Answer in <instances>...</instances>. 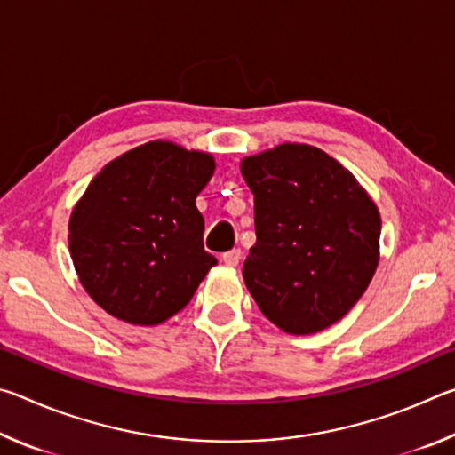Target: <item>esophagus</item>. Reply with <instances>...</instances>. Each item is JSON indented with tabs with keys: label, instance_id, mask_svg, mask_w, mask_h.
<instances>
[{
	"label": "esophagus",
	"instance_id": "1",
	"mask_svg": "<svg viewBox=\"0 0 455 455\" xmlns=\"http://www.w3.org/2000/svg\"><path fill=\"white\" fill-rule=\"evenodd\" d=\"M241 257H243L241 249L227 251V252H222V263L228 265V267H236L238 263H241Z\"/></svg>",
	"mask_w": 455,
	"mask_h": 455
}]
</instances>
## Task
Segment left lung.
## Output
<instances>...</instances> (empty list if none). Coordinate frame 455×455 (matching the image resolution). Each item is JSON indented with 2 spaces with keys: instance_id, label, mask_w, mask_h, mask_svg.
<instances>
[{
  "instance_id": "1",
  "label": "left lung",
  "mask_w": 455,
  "mask_h": 455,
  "mask_svg": "<svg viewBox=\"0 0 455 455\" xmlns=\"http://www.w3.org/2000/svg\"><path fill=\"white\" fill-rule=\"evenodd\" d=\"M257 243L243 276L276 327L309 335L363 295L379 260L381 219L349 171L315 146L281 144L243 160Z\"/></svg>"
}]
</instances>
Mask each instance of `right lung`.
<instances>
[{"label": "right lung", "mask_w": 455, "mask_h": 455, "mask_svg": "<svg viewBox=\"0 0 455 455\" xmlns=\"http://www.w3.org/2000/svg\"><path fill=\"white\" fill-rule=\"evenodd\" d=\"M209 154L148 142L104 166L76 204L70 252L84 289L114 317L158 325L188 305L217 265L204 251L196 195Z\"/></svg>", "instance_id": "1"}]
</instances>
